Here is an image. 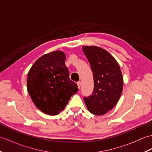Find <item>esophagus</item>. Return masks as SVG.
Returning <instances> with one entry per match:
<instances>
[{
	"instance_id": "esophagus-1",
	"label": "esophagus",
	"mask_w": 152,
	"mask_h": 152,
	"mask_svg": "<svg viewBox=\"0 0 152 152\" xmlns=\"http://www.w3.org/2000/svg\"><path fill=\"white\" fill-rule=\"evenodd\" d=\"M77 87H78V89H80V87H81V85H82V83L79 82L77 83Z\"/></svg>"
}]
</instances>
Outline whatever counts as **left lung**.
Returning a JSON list of instances; mask_svg holds the SVG:
<instances>
[{
    "label": "left lung",
    "mask_w": 152,
    "mask_h": 152,
    "mask_svg": "<svg viewBox=\"0 0 152 152\" xmlns=\"http://www.w3.org/2000/svg\"><path fill=\"white\" fill-rule=\"evenodd\" d=\"M82 50L94 78L93 93L83 100L91 113L103 115L115 106L121 96L124 84L121 69L114 57L104 48L84 46Z\"/></svg>",
    "instance_id": "obj_1"
}]
</instances>
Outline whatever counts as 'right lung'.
Instances as JSON below:
<instances>
[{
	"label": "right lung",
	"instance_id": "add662e5",
	"mask_svg": "<svg viewBox=\"0 0 152 152\" xmlns=\"http://www.w3.org/2000/svg\"><path fill=\"white\" fill-rule=\"evenodd\" d=\"M65 53L54 51L38 58L28 73L27 89L35 105L44 113L57 115L65 109L77 84L69 78Z\"/></svg>",
	"mask_w": 152,
	"mask_h": 152
}]
</instances>
